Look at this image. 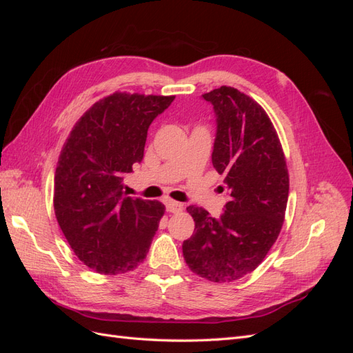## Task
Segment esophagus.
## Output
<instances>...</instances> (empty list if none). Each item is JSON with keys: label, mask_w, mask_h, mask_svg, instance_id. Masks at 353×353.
Returning <instances> with one entry per match:
<instances>
[{"label": "esophagus", "mask_w": 353, "mask_h": 353, "mask_svg": "<svg viewBox=\"0 0 353 353\" xmlns=\"http://www.w3.org/2000/svg\"><path fill=\"white\" fill-rule=\"evenodd\" d=\"M166 209H168V212H170V213H179V212H183L184 205H183V203H179V201L168 200V201H166Z\"/></svg>", "instance_id": "1"}]
</instances>
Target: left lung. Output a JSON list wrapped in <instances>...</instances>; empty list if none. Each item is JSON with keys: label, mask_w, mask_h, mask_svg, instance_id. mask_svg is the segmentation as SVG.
Segmentation results:
<instances>
[{"label": "left lung", "mask_w": 353, "mask_h": 353, "mask_svg": "<svg viewBox=\"0 0 353 353\" xmlns=\"http://www.w3.org/2000/svg\"><path fill=\"white\" fill-rule=\"evenodd\" d=\"M203 99L216 113L212 163L225 175L230 201L219 219L203 208H187L194 234L183 243V253L194 274L230 283L258 268L279 239L288 170L279 134L259 103L227 85Z\"/></svg>", "instance_id": "left-lung-1"}]
</instances>
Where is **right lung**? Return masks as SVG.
Segmentation results:
<instances>
[{"instance_id": "1", "label": "right lung", "mask_w": 353, "mask_h": 353, "mask_svg": "<svg viewBox=\"0 0 353 353\" xmlns=\"http://www.w3.org/2000/svg\"><path fill=\"white\" fill-rule=\"evenodd\" d=\"M175 95L116 91L74 123L54 175V213L79 261L94 272L134 271L165 215L157 200L131 199L123 176L140 163L148 126Z\"/></svg>"}]
</instances>
